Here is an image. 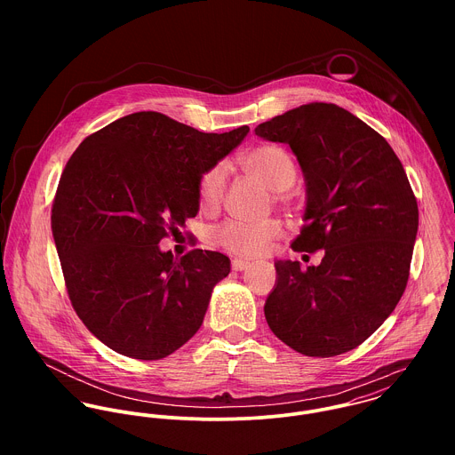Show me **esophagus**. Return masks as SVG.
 Wrapping results in <instances>:
<instances>
[{"label":"esophagus","mask_w":455,"mask_h":455,"mask_svg":"<svg viewBox=\"0 0 455 455\" xmlns=\"http://www.w3.org/2000/svg\"><path fill=\"white\" fill-rule=\"evenodd\" d=\"M251 266V262L245 259H233L231 260V267L235 269V271H243V269H247Z\"/></svg>","instance_id":"1"}]
</instances>
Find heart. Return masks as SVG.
<instances>
[{"label": "heart", "instance_id": "obj_1", "mask_svg": "<svg viewBox=\"0 0 455 455\" xmlns=\"http://www.w3.org/2000/svg\"><path fill=\"white\" fill-rule=\"evenodd\" d=\"M242 168L260 184H264L269 191H273L275 201H285V193L296 182L298 170L291 154L278 145H258L247 150L240 157ZM228 184V170L224 164H215L206 170L197 184L199 206L204 212H215L226 195ZM282 235V224L275 219L266 220H238L231 219L222 222L213 229V242L224 251L252 258L258 256L266 247Z\"/></svg>", "mask_w": 455, "mask_h": 455}]
</instances>
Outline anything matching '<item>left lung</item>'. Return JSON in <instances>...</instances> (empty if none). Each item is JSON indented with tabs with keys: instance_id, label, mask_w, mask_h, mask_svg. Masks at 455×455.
<instances>
[{
	"instance_id": "8db88e82",
	"label": "left lung",
	"mask_w": 455,
	"mask_h": 455,
	"mask_svg": "<svg viewBox=\"0 0 455 455\" xmlns=\"http://www.w3.org/2000/svg\"><path fill=\"white\" fill-rule=\"evenodd\" d=\"M256 134L287 143L307 186L296 252L324 251L319 266L276 260L264 305L269 329L310 357L359 347L401 299L419 229L417 199L384 136L332 103L273 117Z\"/></svg>"
}]
</instances>
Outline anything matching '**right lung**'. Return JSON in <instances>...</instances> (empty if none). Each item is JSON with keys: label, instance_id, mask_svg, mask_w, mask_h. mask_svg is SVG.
Returning <instances> with one entry per match:
<instances>
[{"label": "right lung", "instance_id": "1", "mask_svg": "<svg viewBox=\"0 0 455 455\" xmlns=\"http://www.w3.org/2000/svg\"><path fill=\"white\" fill-rule=\"evenodd\" d=\"M247 132H201L136 112L87 136L66 163L51 226L68 296L117 354L163 359L203 324L231 260L201 249L175 258L159 242L196 217L201 175Z\"/></svg>", "mask_w": 455, "mask_h": 455}]
</instances>
